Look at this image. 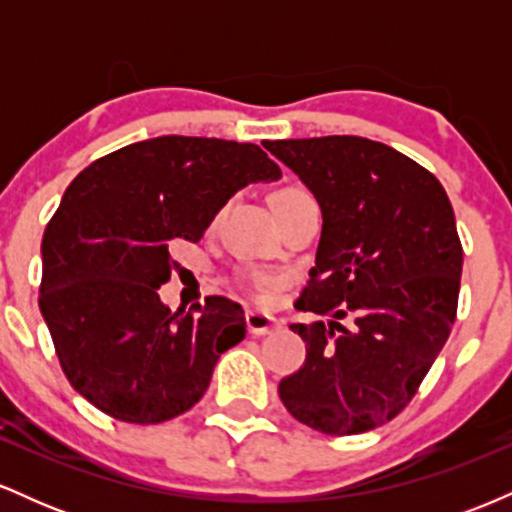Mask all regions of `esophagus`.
Wrapping results in <instances>:
<instances>
[{
	"label": "esophagus",
	"mask_w": 512,
	"mask_h": 512,
	"mask_svg": "<svg viewBox=\"0 0 512 512\" xmlns=\"http://www.w3.org/2000/svg\"><path fill=\"white\" fill-rule=\"evenodd\" d=\"M245 325H248L250 334H255V337H262V334L274 332L276 327H279V322H276L274 315L248 313V315H245Z\"/></svg>",
	"instance_id": "obj_1"
}]
</instances>
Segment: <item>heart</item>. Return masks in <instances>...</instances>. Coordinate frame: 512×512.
<instances>
[{
  "mask_svg": "<svg viewBox=\"0 0 512 512\" xmlns=\"http://www.w3.org/2000/svg\"><path fill=\"white\" fill-rule=\"evenodd\" d=\"M293 190H298V187H284V190L274 192V195H284V192H293ZM274 195H272V197H274Z\"/></svg>",
  "mask_w": 512,
  "mask_h": 512,
  "instance_id": "b5f03b06",
  "label": "heart"
}]
</instances>
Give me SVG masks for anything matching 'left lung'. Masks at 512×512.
Masks as SVG:
<instances>
[{
	"mask_svg": "<svg viewBox=\"0 0 512 512\" xmlns=\"http://www.w3.org/2000/svg\"><path fill=\"white\" fill-rule=\"evenodd\" d=\"M322 209L315 267L296 308L330 322L291 325L305 363L279 383L293 419L356 436L419 392L457 315L462 243L436 175L363 137L264 142ZM351 316L355 325L338 322Z\"/></svg>",
	"mask_w": 512,
	"mask_h": 512,
	"instance_id": "1",
	"label": "left lung"
}]
</instances>
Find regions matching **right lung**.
I'll use <instances>...</instances> for the list:
<instances>
[{
    "label": "right lung",
    "instance_id": "right-lung-1",
    "mask_svg": "<svg viewBox=\"0 0 512 512\" xmlns=\"http://www.w3.org/2000/svg\"><path fill=\"white\" fill-rule=\"evenodd\" d=\"M281 168L257 144L156 137L81 170L43 236L38 305L67 380L103 414L163 424L202 399L223 351L243 342L238 303L170 313L158 289L173 248L197 243L240 187Z\"/></svg>",
    "mask_w": 512,
    "mask_h": 512
}]
</instances>
